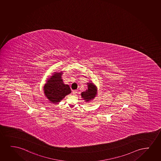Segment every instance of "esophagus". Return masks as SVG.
Returning <instances> with one entry per match:
<instances>
[{
    "label": "esophagus",
    "instance_id": "obj_1",
    "mask_svg": "<svg viewBox=\"0 0 161 161\" xmlns=\"http://www.w3.org/2000/svg\"><path fill=\"white\" fill-rule=\"evenodd\" d=\"M77 94V90H74L73 91V94L74 95H75L76 94Z\"/></svg>",
    "mask_w": 161,
    "mask_h": 161
}]
</instances>
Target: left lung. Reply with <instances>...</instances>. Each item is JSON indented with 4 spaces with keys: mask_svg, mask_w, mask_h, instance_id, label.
Masks as SVG:
<instances>
[{
    "mask_svg": "<svg viewBox=\"0 0 161 161\" xmlns=\"http://www.w3.org/2000/svg\"><path fill=\"white\" fill-rule=\"evenodd\" d=\"M88 89L86 90V92H82L81 93V98L86 102H89L95 97L96 95V86L92 83H88Z\"/></svg>",
    "mask_w": 161,
    "mask_h": 161,
    "instance_id": "1",
    "label": "left lung"
}]
</instances>
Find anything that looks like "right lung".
Returning <instances> with one entry per match:
<instances>
[{"label": "right lung", "mask_w": 161, "mask_h": 161, "mask_svg": "<svg viewBox=\"0 0 161 161\" xmlns=\"http://www.w3.org/2000/svg\"><path fill=\"white\" fill-rule=\"evenodd\" d=\"M62 75V72H54L47 80V83L43 86L45 96L52 103H58L71 92L69 86L64 83L61 79Z\"/></svg>", "instance_id": "add662e5"}]
</instances>
